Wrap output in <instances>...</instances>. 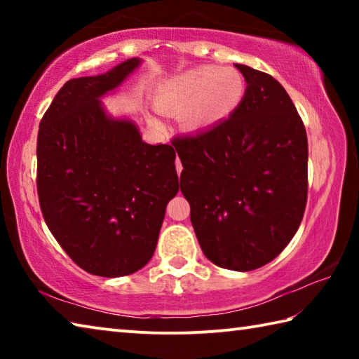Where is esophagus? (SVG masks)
<instances>
[{
    "label": "esophagus",
    "mask_w": 359,
    "mask_h": 359,
    "mask_svg": "<svg viewBox=\"0 0 359 359\" xmlns=\"http://www.w3.org/2000/svg\"><path fill=\"white\" fill-rule=\"evenodd\" d=\"M175 168H177V172L180 174V171H182V163H180V160H175Z\"/></svg>",
    "instance_id": "esophagus-1"
}]
</instances>
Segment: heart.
Here are the masks:
<instances>
[{
	"label": "heart",
	"mask_w": 359,
	"mask_h": 359,
	"mask_svg": "<svg viewBox=\"0 0 359 359\" xmlns=\"http://www.w3.org/2000/svg\"><path fill=\"white\" fill-rule=\"evenodd\" d=\"M244 98L245 81L238 69L204 65L161 82L154 102L163 114H179L184 131L199 133L233 117Z\"/></svg>",
	"instance_id": "obj_1"
}]
</instances>
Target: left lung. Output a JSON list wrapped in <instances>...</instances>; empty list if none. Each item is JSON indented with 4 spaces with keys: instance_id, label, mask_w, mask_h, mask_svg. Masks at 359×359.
I'll list each match as a JSON object with an SVG mask.
<instances>
[{
    "instance_id": "8db88e82",
    "label": "left lung",
    "mask_w": 359,
    "mask_h": 359,
    "mask_svg": "<svg viewBox=\"0 0 359 359\" xmlns=\"http://www.w3.org/2000/svg\"><path fill=\"white\" fill-rule=\"evenodd\" d=\"M247 82L233 117L196 136L175 137L180 190L212 263L253 271L280 255L307 203V135L274 77L236 65Z\"/></svg>"
}]
</instances>
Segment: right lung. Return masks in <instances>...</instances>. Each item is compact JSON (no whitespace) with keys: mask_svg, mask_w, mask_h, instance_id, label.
I'll return each mask as SVG.
<instances>
[{"mask_svg":"<svg viewBox=\"0 0 359 359\" xmlns=\"http://www.w3.org/2000/svg\"><path fill=\"white\" fill-rule=\"evenodd\" d=\"M139 65L130 58L106 74L71 79L39 123L42 215L69 258L93 276H128L147 264L179 191L174 147L144 142L131 120L107 115L100 100Z\"/></svg>","mask_w":359,"mask_h":359,"instance_id":"1","label":"right lung"}]
</instances>
